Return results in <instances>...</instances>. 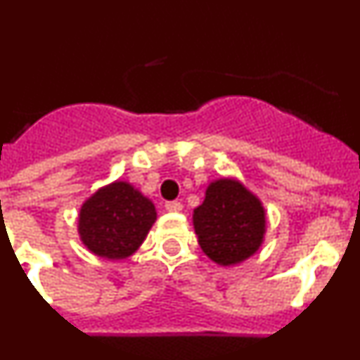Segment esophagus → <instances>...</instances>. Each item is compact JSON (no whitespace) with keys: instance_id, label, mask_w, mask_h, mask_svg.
I'll return each instance as SVG.
<instances>
[{"instance_id":"1","label":"esophagus","mask_w":360,"mask_h":360,"mask_svg":"<svg viewBox=\"0 0 360 360\" xmlns=\"http://www.w3.org/2000/svg\"><path fill=\"white\" fill-rule=\"evenodd\" d=\"M165 211H169V212H180L182 211V203L180 202H176V200H174V202H165Z\"/></svg>"}]
</instances>
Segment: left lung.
Listing matches in <instances>:
<instances>
[{
    "instance_id": "1",
    "label": "left lung",
    "mask_w": 360,
    "mask_h": 360,
    "mask_svg": "<svg viewBox=\"0 0 360 360\" xmlns=\"http://www.w3.org/2000/svg\"><path fill=\"white\" fill-rule=\"evenodd\" d=\"M198 245L221 266L243 263L259 250L266 232L262 200L236 178H219L207 186L202 205L193 212Z\"/></svg>"
}]
</instances>
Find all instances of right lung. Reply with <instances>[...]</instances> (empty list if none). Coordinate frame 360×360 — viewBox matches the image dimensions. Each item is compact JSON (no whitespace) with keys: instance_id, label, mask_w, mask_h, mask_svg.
Returning a JSON list of instances; mask_svg holds the SVG:
<instances>
[{"instance_id":"obj_1","label":"right lung","mask_w":360,"mask_h":360,"mask_svg":"<svg viewBox=\"0 0 360 360\" xmlns=\"http://www.w3.org/2000/svg\"><path fill=\"white\" fill-rule=\"evenodd\" d=\"M155 221V203L129 182L115 180L84 200L77 232L91 254L115 262L139 250Z\"/></svg>"}]
</instances>
